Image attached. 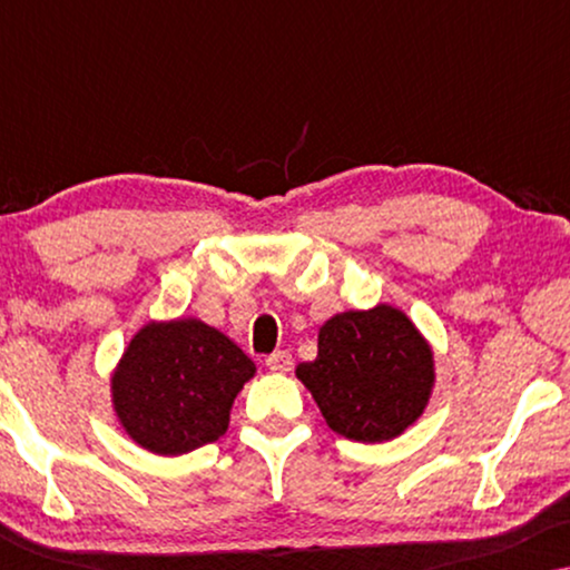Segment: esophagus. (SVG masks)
<instances>
[{"mask_svg": "<svg viewBox=\"0 0 570 570\" xmlns=\"http://www.w3.org/2000/svg\"><path fill=\"white\" fill-rule=\"evenodd\" d=\"M264 365H267L269 371L275 373H287L293 368V355L287 353V350H277V353L267 355V361H264Z\"/></svg>", "mask_w": 570, "mask_h": 570, "instance_id": "obj_1", "label": "esophagus"}]
</instances>
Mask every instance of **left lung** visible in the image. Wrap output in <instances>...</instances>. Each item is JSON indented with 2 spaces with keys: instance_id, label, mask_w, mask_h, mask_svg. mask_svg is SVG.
Here are the masks:
<instances>
[{
  "instance_id": "obj_1",
  "label": "left lung",
  "mask_w": 570,
  "mask_h": 570,
  "mask_svg": "<svg viewBox=\"0 0 570 570\" xmlns=\"http://www.w3.org/2000/svg\"><path fill=\"white\" fill-rule=\"evenodd\" d=\"M298 376L326 425L350 441H392L423 415L433 355L402 311L376 306L337 314L318 330L316 361Z\"/></svg>"
}]
</instances>
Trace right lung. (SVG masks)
I'll use <instances>...</instances> for the list:
<instances>
[{"label":"right lung","instance_id":"add662e5","mask_svg":"<svg viewBox=\"0 0 570 570\" xmlns=\"http://www.w3.org/2000/svg\"><path fill=\"white\" fill-rule=\"evenodd\" d=\"M254 371L244 350L197 318L153 322L114 373L116 415L142 449L186 454L228 431L233 400Z\"/></svg>","mask_w":570,"mask_h":570}]
</instances>
